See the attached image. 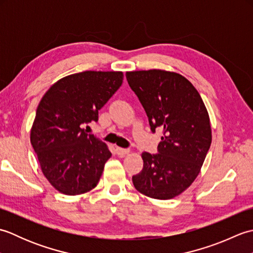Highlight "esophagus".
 <instances>
[{
    "instance_id": "34e87169",
    "label": "esophagus",
    "mask_w": 253,
    "mask_h": 253,
    "mask_svg": "<svg viewBox=\"0 0 253 253\" xmlns=\"http://www.w3.org/2000/svg\"><path fill=\"white\" fill-rule=\"evenodd\" d=\"M130 150L129 149H124V148H116V152L118 155H121V157H124V155L129 153Z\"/></svg>"
}]
</instances>
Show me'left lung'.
Instances as JSON below:
<instances>
[{"label": "left lung", "mask_w": 253, "mask_h": 253, "mask_svg": "<svg viewBox=\"0 0 253 253\" xmlns=\"http://www.w3.org/2000/svg\"><path fill=\"white\" fill-rule=\"evenodd\" d=\"M126 78L151 131L163 130L158 153H142L143 169L132 176L133 186L144 196L168 200L186 190L200 173L212 141L207 107L179 74L150 69L127 72Z\"/></svg>", "instance_id": "obj_1"}]
</instances>
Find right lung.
I'll return each mask as SVG.
<instances>
[{"label":"right lung","mask_w":253,"mask_h":253,"mask_svg":"<svg viewBox=\"0 0 253 253\" xmlns=\"http://www.w3.org/2000/svg\"><path fill=\"white\" fill-rule=\"evenodd\" d=\"M123 77L122 72L69 75L53 84L38 105L30 142L42 173L64 195H82L98 185L112 153L84 126L98 122L99 110L121 87Z\"/></svg>","instance_id":"add662e5"}]
</instances>
